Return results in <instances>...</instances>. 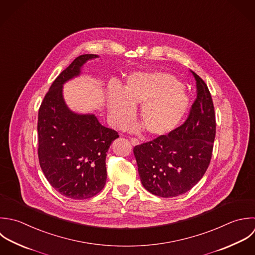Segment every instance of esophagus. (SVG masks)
<instances>
[{
  "label": "esophagus",
  "mask_w": 255,
  "mask_h": 255,
  "mask_svg": "<svg viewBox=\"0 0 255 255\" xmlns=\"http://www.w3.org/2000/svg\"><path fill=\"white\" fill-rule=\"evenodd\" d=\"M130 141H131V143H132L133 146H137V145L140 144L139 140H138V139H135V138H130Z\"/></svg>",
  "instance_id": "obj_1"
}]
</instances>
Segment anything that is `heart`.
<instances>
[{"instance_id": "heart-1", "label": "heart", "mask_w": 255, "mask_h": 255, "mask_svg": "<svg viewBox=\"0 0 255 255\" xmlns=\"http://www.w3.org/2000/svg\"><path fill=\"white\" fill-rule=\"evenodd\" d=\"M190 98L182 83L163 71L134 72L123 89L111 83L107 90V110L113 126L124 127L141 106L140 121L146 131L156 137L173 132L183 121Z\"/></svg>"}]
</instances>
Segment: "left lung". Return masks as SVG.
Masks as SVG:
<instances>
[{
	"mask_svg": "<svg viewBox=\"0 0 255 255\" xmlns=\"http://www.w3.org/2000/svg\"><path fill=\"white\" fill-rule=\"evenodd\" d=\"M197 99L186 122L166 136L134 147L143 187L155 196L174 198L196 186L205 175L216 137V114L210 90L193 72Z\"/></svg>",
	"mask_w": 255,
	"mask_h": 255,
	"instance_id": "1",
	"label": "left lung"
}]
</instances>
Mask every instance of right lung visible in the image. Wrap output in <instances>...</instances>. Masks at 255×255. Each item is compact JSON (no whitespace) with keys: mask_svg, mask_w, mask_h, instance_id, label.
Segmentation results:
<instances>
[{"mask_svg":"<svg viewBox=\"0 0 255 255\" xmlns=\"http://www.w3.org/2000/svg\"><path fill=\"white\" fill-rule=\"evenodd\" d=\"M97 54L76 57L52 82L38 110V160L53 189L72 200L94 197L105 186V160L119 137L101 125L93 113L72 111L63 97V84L79 76L83 65Z\"/></svg>","mask_w":255,"mask_h":255,"instance_id":"1","label":"right lung"}]
</instances>
